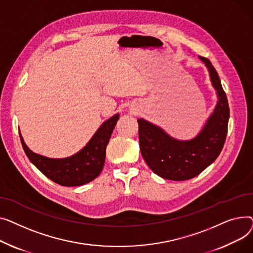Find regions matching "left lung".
I'll return each mask as SVG.
<instances>
[{"instance_id": "1", "label": "left lung", "mask_w": 253, "mask_h": 253, "mask_svg": "<svg viewBox=\"0 0 253 253\" xmlns=\"http://www.w3.org/2000/svg\"><path fill=\"white\" fill-rule=\"evenodd\" d=\"M199 59L209 69L217 102L194 138L177 140L144 118L138 120L142 156L153 172L167 180L186 181L198 175L217 158L226 141L230 117L227 96L211 62L204 57Z\"/></svg>"}]
</instances>
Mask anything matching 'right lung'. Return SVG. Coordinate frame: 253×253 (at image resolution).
<instances>
[{"label":"right lung","instance_id":"add662e5","mask_svg":"<svg viewBox=\"0 0 253 253\" xmlns=\"http://www.w3.org/2000/svg\"><path fill=\"white\" fill-rule=\"evenodd\" d=\"M120 114L104 122L82 150L65 158H49L33 152L26 146L21 133L23 150L33 165L49 179L65 187L90 183L101 173L106 156V147Z\"/></svg>","mask_w":253,"mask_h":253}]
</instances>
